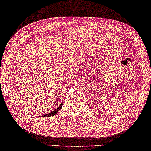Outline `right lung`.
Returning <instances> with one entry per match:
<instances>
[{
  "mask_svg": "<svg viewBox=\"0 0 151 151\" xmlns=\"http://www.w3.org/2000/svg\"><path fill=\"white\" fill-rule=\"evenodd\" d=\"M62 106H63V103H61L60 105V106L58 107V108L57 109H55V110H54L53 112H50V113H48V114H46V115H43V116H41V117H51V116H53V115H55V114H56V113H58V112L60 110V108H62Z\"/></svg>",
  "mask_w": 151,
  "mask_h": 151,
  "instance_id": "obj_1",
  "label": "right lung"
}]
</instances>
